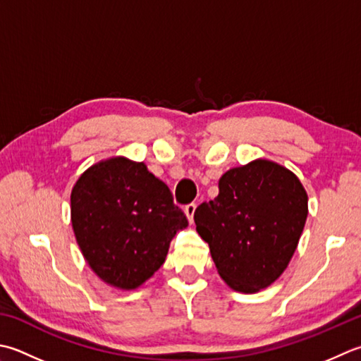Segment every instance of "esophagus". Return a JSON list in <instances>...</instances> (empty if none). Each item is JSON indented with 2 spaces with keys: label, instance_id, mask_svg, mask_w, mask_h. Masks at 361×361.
Instances as JSON below:
<instances>
[{
  "label": "esophagus",
  "instance_id": "esophagus-1",
  "mask_svg": "<svg viewBox=\"0 0 361 361\" xmlns=\"http://www.w3.org/2000/svg\"><path fill=\"white\" fill-rule=\"evenodd\" d=\"M194 213H195V204L194 203H189L188 207H185V214L188 216L190 224H192V221H194Z\"/></svg>",
  "mask_w": 361,
  "mask_h": 361
}]
</instances>
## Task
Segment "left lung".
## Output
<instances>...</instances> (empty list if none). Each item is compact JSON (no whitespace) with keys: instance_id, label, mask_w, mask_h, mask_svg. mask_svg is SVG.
Returning <instances> with one entry per match:
<instances>
[{"instance_id":"left-lung-1","label":"left lung","mask_w":361,"mask_h":361,"mask_svg":"<svg viewBox=\"0 0 361 361\" xmlns=\"http://www.w3.org/2000/svg\"><path fill=\"white\" fill-rule=\"evenodd\" d=\"M308 216V195L289 169L269 159L233 167L219 195L194 213L221 279L235 291L258 293L291 261Z\"/></svg>"}]
</instances>
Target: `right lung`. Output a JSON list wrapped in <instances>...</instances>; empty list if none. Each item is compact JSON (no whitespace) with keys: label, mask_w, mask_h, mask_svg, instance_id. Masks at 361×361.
I'll list each match as a JSON object with an SVG mask.
<instances>
[{"label":"right lung","mask_w":361,"mask_h":361,"mask_svg":"<svg viewBox=\"0 0 361 361\" xmlns=\"http://www.w3.org/2000/svg\"><path fill=\"white\" fill-rule=\"evenodd\" d=\"M84 259L104 283L130 291L157 272L188 219L144 162L112 157L90 166L70 195Z\"/></svg>","instance_id":"add662e5"}]
</instances>
